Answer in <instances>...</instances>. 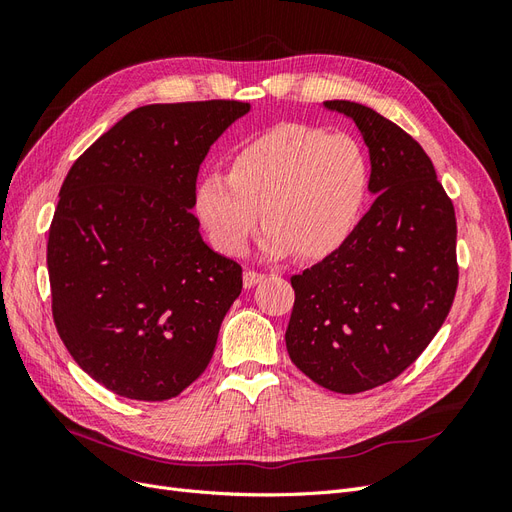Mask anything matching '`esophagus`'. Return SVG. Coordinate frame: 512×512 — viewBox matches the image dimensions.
<instances>
[{
	"label": "esophagus",
	"instance_id": "esophagus-1",
	"mask_svg": "<svg viewBox=\"0 0 512 512\" xmlns=\"http://www.w3.org/2000/svg\"><path fill=\"white\" fill-rule=\"evenodd\" d=\"M262 280H265V275L254 271V269H247V271L243 273V286H245V288H254V286H256L258 282H262Z\"/></svg>",
	"mask_w": 512,
	"mask_h": 512
}]
</instances>
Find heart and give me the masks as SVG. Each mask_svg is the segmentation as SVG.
I'll return each instance as SVG.
<instances>
[{"label":"heart","instance_id":"heart-1","mask_svg":"<svg viewBox=\"0 0 512 512\" xmlns=\"http://www.w3.org/2000/svg\"><path fill=\"white\" fill-rule=\"evenodd\" d=\"M369 164L346 134L303 123H282L243 143L228 160V175L213 170L198 179L194 209L222 254L241 256L260 212L269 228V256L316 260L342 247L361 220Z\"/></svg>","mask_w":512,"mask_h":512}]
</instances>
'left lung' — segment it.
Instances as JSON below:
<instances>
[{
	"mask_svg": "<svg viewBox=\"0 0 512 512\" xmlns=\"http://www.w3.org/2000/svg\"><path fill=\"white\" fill-rule=\"evenodd\" d=\"M369 147L374 205L348 241L290 277V361L324 389L363 393L395 380L440 331L455 301L453 200L423 147L369 106L329 100Z\"/></svg>",
	"mask_w": 512,
	"mask_h": 512,
	"instance_id": "8db88e82",
	"label": "left lung"
}]
</instances>
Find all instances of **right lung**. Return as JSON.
<instances>
[{
	"instance_id": "1",
	"label": "right lung",
	"mask_w": 512,
	"mask_h": 512,
	"mask_svg": "<svg viewBox=\"0 0 512 512\" xmlns=\"http://www.w3.org/2000/svg\"><path fill=\"white\" fill-rule=\"evenodd\" d=\"M247 111L239 100L141 106L61 185L46 243L53 320L115 395L177 397L211 361L243 269L203 241L190 207L209 147Z\"/></svg>"
}]
</instances>
